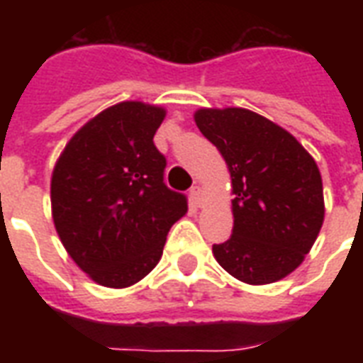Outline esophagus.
Segmentation results:
<instances>
[{
    "label": "esophagus",
    "mask_w": 363,
    "mask_h": 363,
    "mask_svg": "<svg viewBox=\"0 0 363 363\" xmlns=\"http://www.w3.org/2000/svg\"><path fill=\"white\" fill-rule=\"evenodd\" d=\"M190 198H192V201L198 205V207L203 203V190H201V186H194L192 190H190Z\"/></svg>",
    "instance_id": "esophagus-1"
}]
</instances>
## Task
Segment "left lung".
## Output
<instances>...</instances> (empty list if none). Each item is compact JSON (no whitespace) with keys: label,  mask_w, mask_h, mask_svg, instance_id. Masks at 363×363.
<instances>
[{"label":"left lung","mask_w":363,"mask_h":363,"mask_svg":"<svg viewBox=\"0 0 363 363\" xmlns=\"http://www.w3.org/2000/svg\"><path fill=\"white\" fill-rule=\"evenodd\" d=\"M194 121L232 177L233 232L213 245L216 262L247 284H271L298 269L324 222L315 158L269 118L241 107L198 109Z\"/></svg>","instance_id":"left-lung-1"}]
</instances>
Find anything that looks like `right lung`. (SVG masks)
I'll return each mask as SVG.
<instances>
[{"instance_id":"add662e5","label":"right lung","mask_w":363,"mask_h":363,"mask_svg":"<svg viewBox=\"0 0 363 363\" xmlns=\"http://www.w3.org/2000/svg\"><path fill=\"white\" fill-rule=\"evenodd\" d=\"M165 109L121 101L71 137L50 179L54 228L94 282L128 288L156 267L186 198L164 184L154 133Z\"/></svg>"}]
</instances>
